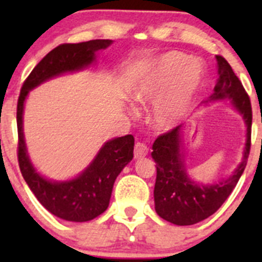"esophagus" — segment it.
Here are the masks:
<instances>
[{"label":"esophagus","mask_w":262,"mask_h":262,"mask_svg":"<svg viewBox=\"0 0 262 262\" xmlns=\"http://www.w3.org/2000/svg\"><path fill=\"white\" fill-rule=\"evenodd\" d=\"M148 155V148L143 143H136L134 146V157L136 158H143Z\"/></svg>","instance_id":"34e87169"}]
</instances>
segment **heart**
<instances>
[{
  "instance_id": "1",
  "label": "heart",
  "mask_w": 262,
  "mask_h": 262,
  "mask_svg": "<svg viewBox=\"0 0 262 262\" xmlns=\"http://www.w3.org/2000/svg\"><path fill=\"white\" fill-rule=\"evenodd\" d=\"M204 82L205 71L198 60L184 53L167 52L148 64L132 97L142 106L155 102L150 124L157 130H168L190 112Z\"/></svg>"
}]
</instances>
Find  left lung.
Returning a JSON list of instances; mask_svg holds the SVG:
<instances>
[{"label":"left lung","instance_id":"left-lung-1","mask_svg":"<svg viewBox=\"0 0 262 262\" xmlns=\"http://www.w3.org/2000/svg\"><path fill=\"white\" fill-rule=\"evenodd\" d=\"M218 80L214 92L204 104L231 100V105L244 118L246 143L242 161L227 179L213 184H202L189 176L185 162L184 134L180 126L158 137L153 143L152 158L157 178L155 184V209L161 218L176 226H191L204 221L222 207L244 173L251 147L252 110L250 97L229 63L216 55Z\"/></svg>","mask_w":262,"mask_h":262}]
</instances>
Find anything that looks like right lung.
<instances>
[{"label":"right lung","mask_w":262,"mask_h":262,"mask_svg":"<svg viewBox=\"0 0 262 262\" xmlns=\"http://www.w3.org/2000/svg\"><path fill=\"white\" fill-rule=\"evenodd\" d=\"M112 44L113 40L109 39H96L58 46L31 71L18 96L17 158L23 178L48 212L68 222L91 221L107 209L116 178L133 158L134 138L128 134L110 139L76 178L64 181L50 180L38 172L29 157L24 137V105L31 90L64 73L86 70L96 62L97 52Z\"/></svg>","instance_id":"add662e5"}]
</instances>
